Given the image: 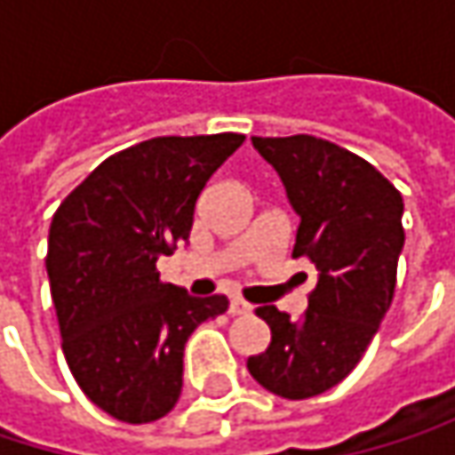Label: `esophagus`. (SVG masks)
<instances>
[{
    "instance_id": "34e87169",
    "label": "esophagus",
    "mask_w": 455,
    "mask_h": 455,
    "mask_svg": "<svg viewBox=\"0 0 455 455\" xmlns=\"http://www.w3.org/2000/svg\"><path fill=\"white\" fill-rule=\"evenodd\" d=\"M252 308H250V303H244L242 298H234L231 303H228V314L231 316H244V314H250Z\"/></svg>"
}]
</instances>
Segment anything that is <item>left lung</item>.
Wrapping results in <instances>:
<instances>
[{"label":"left lung","mask_w":455,"mask_h":455,"mask_svg":"<svg viewBox=\"0 0 455 455\" xmlns=\"http://www.w3.org/2000/svg\"><path fill=\"white\" fill-rule=\"evenodd\" d=\"M252 147L300 216L292 258H308L318 282L298 321L276 306L255 311L271 326V345L247 369L268 393L303 401L355 369L390 311L406 242L403 197L371 163L326 139L252 137Z\"/></svg>","instance_id":"left-lung-1"}]
</instances>
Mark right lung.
Segmentation results:
<instances>
[{
    "mask_svg": "<svg viewBox=\"0 0 455 455\" xmlns=\"http://www.w3.org/2000/svg\"><path fill=\"white\" fill-rule=\"evenodd\" d=\"M242 134L155 137L110 155L57 208L46 274L62 353L84 395L118 421L176 406L184 345L227 295L192 298L160 279L157 258L189 239L208 179Z\"/></svg>",
    "mask_w": 455,
    "mask_h": 455,
    "instance_id": "right-lung-1",
    "label": "right lung"
}]
</instances>
